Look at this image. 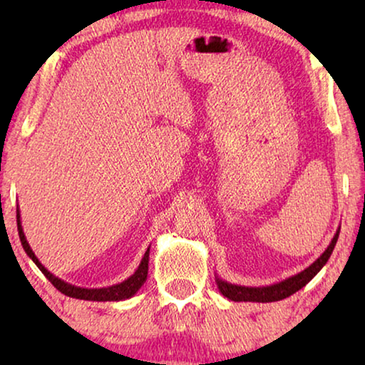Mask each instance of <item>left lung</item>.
<instances>
[{
    "label": "left lung",
    "mask_w": 365,
    "mask_h": 365,
    "mask_svg": "<svg viewBox=\"0 0 365 365\" xmlns=\"http://www.w3.org/2000/svg\"><path fill=\"white\" fill-rule=\"evenodd\" d=\"M339 231L341 227L337 229L336 236L332 237L331 244H329L326 251L321 257L317 259L316 262H312L307 269H304L302 272L296 274V276L286 279V281H281L277 284H272V286H266V287H246V286H236V284H229L222 279L216 277L217 287L224 297L231 299L234 302H276V301H282L289 296H292L294 292H297L299 289H302L306 284L311 281V279L316 276V274L321 271V269L326 266V262L331 257V254L336 247L337 237H339Z\"/></svg>",
    "instance_id": "obj_1"
}]
</instances>
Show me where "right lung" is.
I'll use <instances>...</instances> for the list:
<instances>
[{
	"label": "right lung",
	"mask_w": 365,
	"mask_h": 365,
	"mask_svg": "<svg viewBox=\"0 0 365 365\" xmlns=\"http://www.w3.org/2000/svg\"><path fill=\"white\" fill-rule=\"evenodd\" d=\"M16 222H18V234H19V239H21L23 249L26 251L28 256L33 259V262L36 264L39 269H41V272L46 276L48 281L51 282L59 292H63L64 296H69L74 299H83V301H98V302L124 301V299L133 297L134 294L141 289L143 284L146 282L148 264H149V249L144 252V257H143L141 264H139V267L136 269V272H134L131 277H128L126 281H123L121 284H116V286H109V287H103V289H83V287L73 286V284L64 282V281H61V279H58L56 276H53V274L38 261V257L34 256V252L31 251V247H29L26 237H24V232L21 227V219H19V209H16Z\"/></svg>",
	"instance_id": "obj_1"
}]
</instances>
